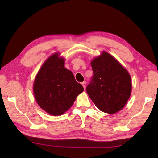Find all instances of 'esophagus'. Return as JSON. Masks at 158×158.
<instances>
[{
	"label": "esophagus",
	"instance_id": "esophagus-1",
	"mask_svg": "<svg viewBox=\"0 0 158 158\" xmlns=\"http://www.w3.org/2000/svg\"><path fill=\"white\" fill-rule=\"evenodd\" d=\"M81 84L83 87V88H84V89H85V87H86V82L85 81H83L81 83Z\"/></svg>",
	"mask_w": 158,
	"mask_h": 158
}]
</instances>
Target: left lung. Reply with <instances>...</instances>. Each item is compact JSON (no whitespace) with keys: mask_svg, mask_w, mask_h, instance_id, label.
Segmentation results:
<instances>
[{"mask_svg":"<svg viewBox=\"0 0 158 158\" xmlns=\"http://www.w3.org/2000/svg\"><path fill=\"white\" fill-rule=\"evenodd\" d=\"M93 77L86 88L90 98L102 111L114 114L128 100L132 83L128 72L107 52L91 62Z\"/></svg>","mask_w":158,"mask_h":158,"instance_id":"1","label":"left lung"}]
</instances>
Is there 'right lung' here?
<instances>
[{
	"instance_id": "1",
	"label": "right lung",
	"mask_w": 158,
	"mask_h": 158,
	"mask_svg": "<svg viewBox=\"0 0 158 158\" xmlns=\"http://www.w3.org/2000/svg\"><path fill=\"white\" fill-rule=\"evenodd\" d=\"M58 53L50 56L39 70L33 91L38 105L50 115H61L70 109L83 86L71 71L64 67V60Z\"/></svg>"
}]
</instances>
